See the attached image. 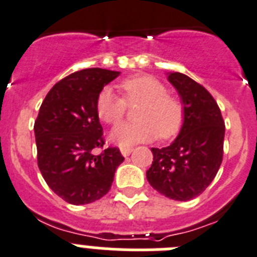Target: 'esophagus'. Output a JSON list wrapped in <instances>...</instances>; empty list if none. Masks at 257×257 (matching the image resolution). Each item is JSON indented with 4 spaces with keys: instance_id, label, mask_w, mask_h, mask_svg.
<instances>
[{
    "instance_id": "obj_1",
    "label": "esophagus",
    "mask_w": 257,
    "mask_h": 257,
    "mask_svg": "<svg viewBox=\"0 0 257 257\" xmlns=\"http://www.w3.org/2000/svg\"><path fill=\"white\" fill-rule=\"evenodd\" d=\"M120 151H121V154L124 156H128L129 154L133 151V149H132V147H129V146H120Z\"/></svg>"
}]
</instances>
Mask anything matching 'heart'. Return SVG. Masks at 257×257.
<instances>
[{
    "mask_svg": "<svg viewBox=\"0 0 257 257\" xmlns=\"http://www.w3.org/2000/svg\"><path fill=\"white\" fill-rule=\"evenodd\" d=\"M122 98L104 88L98 94L95 111L98 117L107 124H117L125 116L128 106L140 104L135 122H122L112 129L111 140L120 146L160 140L177 136L185 121L182 102L167 93L159 80L147 75L133 76L119 84Z\"/></svg>",
    "mask_w": 257,
    "mask_h": 257,
    "instance_id": "1",
    "label": "heart"
}]
</instances>
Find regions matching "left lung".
Instances as JSON below:
<instances>
[{"label":"left lung","instance_id":"left-lung-1","mask_svg":"<svg viewBox=\"0 0 257 257\" xmlns=\"http://www.w3.org/2000/svg\"><path fill=\"white\" fill-rule=\"evenodd\" d=\"M185 108V121L175 142L151 149L154 160L147 181L169 199L190 200L213 181L224 154L225 122L215 98L189 76H168Z\"/></svg>","mask_w":257,"mask_h":257}]
</instances>
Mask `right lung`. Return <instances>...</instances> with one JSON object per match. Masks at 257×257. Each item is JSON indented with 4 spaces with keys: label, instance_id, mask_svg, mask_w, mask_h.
Here are the masks:
<instances>
[{
    "label": "right lung",
    "instance_id": "right-lung-1",
    "mask_svg": "<svg viewBox=\"0 0 257 257\" xmlns=\"http://www.w3.org/2000/svg\"><path fill=\"white\" fill-rule=\"evenodd\" d=\"M120 72L86 68L50 89L35 121L37 164L48 186L79 206L101 199L124 160L117 147L103 149V129L95 111L98 94Z\"/></svg>",
    "mask_w": 257,
    "mask_h": 257
}]
</instances>
